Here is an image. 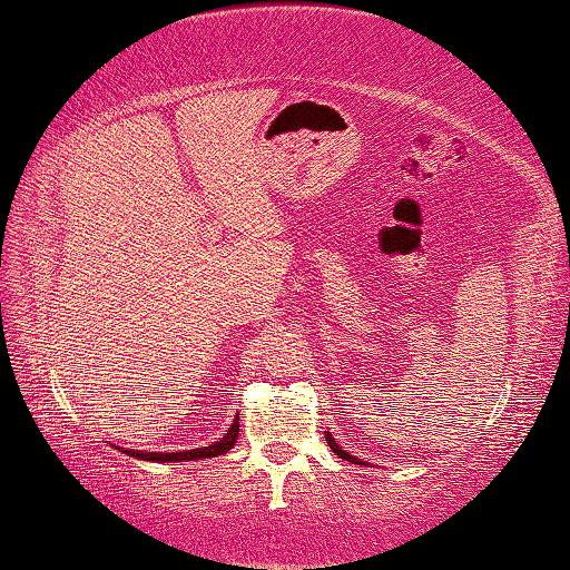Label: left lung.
<instances>
[{
  "label": "left lung",
  "instance_id": "1",
  "mask_svg": "<svg viewBox=\"0 0 570 570\" xmlns=\"http://www.w3.org/2000/svg\"><path fill=\"white\" fill-rule=\"evenodd\" d=\"M325 441H327V445H331V451H333L337 458H343V461H347V463H355V465H367L365 461H361V458H355V455H351L347 451H343V448L335 443V438L331 435V431H325Z\"/></svg>",
  "mask_w": 570,
  "mask_h": 570
}]
</instances>
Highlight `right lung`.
I'll list each match as a JSON object with an SVG mask.
<instances>
[{"label": "right lung", "mask_w": 570, "mask_h": 570, "mask_svg": "<svg viewBox=\"0 0 570 570\" xmlns=\"http://www.w3.org/2000/svg\"><path fill=\"white\" fill-rule=\"evenodd\" d=\"M237 433H239V415H235L233 425L227 428V433L219 438L217 443L205 445V448H195V451H177V453H145V451H129V448H117V451L127 453L129 458H137V461H153V463H187V461H203V458H217L227 453L229 448L237 443Z\"/></svg>", "instance_id": "obj_1"}]
</instances>
